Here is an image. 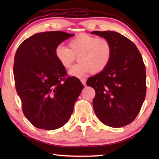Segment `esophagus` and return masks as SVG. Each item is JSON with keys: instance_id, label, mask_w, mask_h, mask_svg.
<instances>
[{"instance_id": "esophagus-1", "label": "esophagus", "mask_w": 159, "mask_h": 159, "mask_svg": "<svg viewBox=\"0 0 159 159\" xmlns=\"http://www.w3.org/2000/svg\"><path fill=\"white\" fill-rule=\"evenodd\" d=\"M80 81H81V83H83V85H86V79H84V78H80Z\"/></svg>"}]
</instances>
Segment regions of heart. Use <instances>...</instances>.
<instances>
[{"mask_svg":"<svg viewBox=\"0 0 159 159\" xmlns=\"http://www.w3.org/2000/svg\"><path fill=\"white\" fill-rule=\"evenodd\" d=\"M68 46L69 48L59 45L55 49V55L67 69L72 67L78 57L80 62L70 71L74 76L102 72L109 65L113 55L112 45L109 40L88 33L77 35L70 40Z\"/></svg>","mask_w":159,"mask_h":159,"instance_id":"obj_1","label":"heart"}]
</instances>
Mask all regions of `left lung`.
Masks as SVG:
<instances>
[{
	"label": "left lung",
	"instance_id": "1",
	"mask_svg": "<svg viewBox=\"0 0 159 159\" xmlns=\"http://www.w3.org/2000/svg\"><path fill=\"white\" fill-rule=\"evenodd\" d=\"M91 33L107 39L113 48L109 65L87 80L95 89L93 110L106 126L120 128L139 114L146 94V66L139 50L126 37L114 31Z\"/></svg>",
	"mask_w": 159,
	"mask_h": 159
}]
</instances>
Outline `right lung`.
<instances>
[{
  "label": "right lung",
  "instance_id": "1",
  "mask_svg": "<svg viewBox=\"0 0 159 159\" xmlns=\"http://www.w3.org/2000/svg\"><path fill=\"white\" fill-rule=\"evenodd\" d=\"M72 36L58 31L38 33L23 41L16 50V89L24 115L38 128L62 127L84 87L78 78L67 76L55 55L57 47Z\"/></svg>",
  "mask_w": 159,
  "mask_h": 159
}]
</instances>
